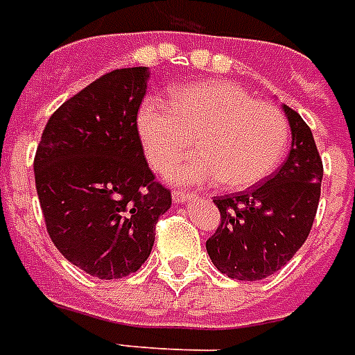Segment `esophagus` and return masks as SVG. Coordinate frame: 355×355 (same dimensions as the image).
Instances as JSON below:
<instances>
[{"label": "esophagus", "instance_id": "1", "mask_svg": "<svg viewBox=\"0 0 355 355\" xmlns=\"http://www.w3.org/2000/svg\"><path fill=\"white\" fill-rule=\"evenodd\" d=\"M172 198H174V202H187V200L194 198V194L193 193H189V191H174L172 193Z\"/></svg>", "mask_w": 355, "mask_h": 355}]
</instances>
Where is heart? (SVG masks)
<instances>
[{"mask_svg": "<svg viewBox=\"0 0 355 355\" xmlns=\"http://www.w3.org/2000/svg\"><path fill=\"white\" fill-rule=\"evenodd\" d=\"M144 153L164 172L187 155L168 178L180 183H217L243 191L273 174L286 153L290 127L277 106L254 101L228 82H198L174 92L172 105L144 101L137 116Z\"/></svg>", "mask_w": 355, "mask_h": 355, "instance_id": "1", "label": "heart"}]
</instances>
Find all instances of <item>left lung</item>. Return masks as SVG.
<instances>
[{"label":"left lung","mask_w":355,"mask_h":355,"mask_svg":"<svg viewBox=\"0 0 355 355\" xmlns=\"http://www.w3.org/2000/svg\"><path fill=\"white\" fill-rule=\"evenodd\" d=\"M292 130L286 161L266 183L213 202L220 225L206 241L213 266L230 279L260 281L292 260L309 238L320 202L324 166L313 132L282 105Z\"/></svg>","instance_id":"8db88e82"}]
</instances>
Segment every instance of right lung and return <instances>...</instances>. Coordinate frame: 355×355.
I'll use <instances>...</instances> for the list:
<instances>
[{
	"instance_id": "1",
	"label": "right lung",
	"mask_w": 355,
	"mask_h": 355,
	"mask_svg": "<svg viewBox=\"0 0 355 355\" xmlns=\"http://www.w3.org/2000/svg\"><path fill=\"white\" fill-rule=\"evenodd\" d=\"M148 67L116 69L50 116L33 170L50 239L98 279L140 269L172 196L149 170L138 137Z\"/></svg>"
}]
</instances>
